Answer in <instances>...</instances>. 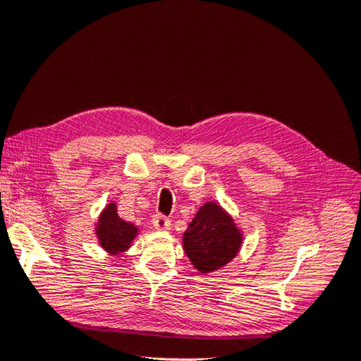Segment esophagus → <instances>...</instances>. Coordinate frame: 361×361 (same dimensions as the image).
Returning <instances> with one entry per match:
<instances>
[{
  "label": "esophagus",
  "mask_w": 361,
  "mask_h": 361,
  "mask_svg": "<svg viewBox=\"0 0 361 361\" xmlns=\"http://www.w3.org/2000/svg\"><path fill=\"white\" fill-rule=\"evenodd\" d=\"M152 224H154V227L157 228V231H170L171 227V221L170 218H167L166 215H155L154 220H152Z\"/></svg>",
  "instance_id": "obj_1"
}]
</instances>
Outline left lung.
Here are the masks:
<instances>
[{
	"mask_svg": "<svg viewBox=\"0 0 361 361\" xmlns=\"http://www.w3.org/2000/svg\"><path fill=\"white\" fill-rule=\"evenodd\" d=\"M182 245L194 268L209 274L235 259L243 232L220 204L206 202L183 232Z\"/></svg>",
	"mask_w": 361,
	"mask_h": 361,
	"instance_id": "left-lung-1",
	"label": "left lung"
}]
</instances>
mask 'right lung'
Segmentation results:
<instances>
[{
  "instance_id": "right-lung-1",
  "label": "right lung",
  "mask_w": 361,
  "mask_h": 361,
  "mask_svg": "<svg viewBox=\"0 0 361 361\" xmlns=\"http://www.w3.org/2000/svg\"><path fill=\"white\" fill-rule=\"evenodd\" d=\"M138 235V227L133 223L122 220L117 215L116 203H108L105 209L97 218L96 236L99 245L110 255H120L126 251L135 236Z\"/></svg>"
}]
</instances>
